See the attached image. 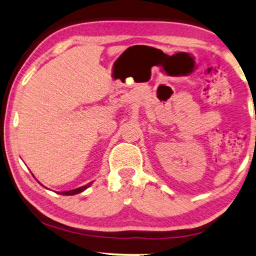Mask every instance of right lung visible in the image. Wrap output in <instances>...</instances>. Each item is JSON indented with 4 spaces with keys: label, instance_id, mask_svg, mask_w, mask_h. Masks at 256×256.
Masks as SVG:
<instances>
[{
    "label": "right lung",
    "instance_id": "right-lung-1",
    "mask_svg": "<svg viewBox=\"0 0 256 256\" xmlns=\"http://www.w3.org/2000/svg\"><path fill=\"white\" fill-rule=\"evenodd\" d=\"M90 186H91V182L88 184H85V186H82V187H80V188H76V190H68V192H58V194H61V195H75V194H78V192H82L83 190H85L88 187H90Z\"/></svg>",
    "mask_w": 256,
    "mask_h": 256
}]
</instances>
